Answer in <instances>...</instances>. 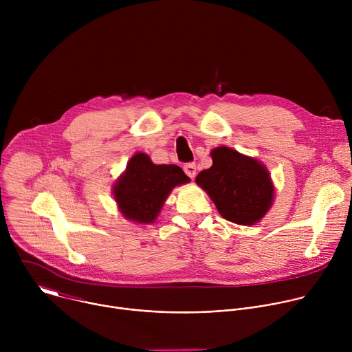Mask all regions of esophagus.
I'll list each match as a JSON object with an SVG mask.
<instances>
[{
    "instance_id": "34e87169",
    "label": "esophagus",
    "mask_w": 352,
    "mask_h": 352,
    "mask_svg": "<svg viewBox=\"0 0 352 352\" xmlns=\"http://www.w3.org/2000/svg\"><path fill=\"white\" fill-rule=\"evenodd\" d=\"M184 170H185V174L189 177V178H195L196 177V164L195 163H188L184 166Z\"/></svg>"
}]
</instances>
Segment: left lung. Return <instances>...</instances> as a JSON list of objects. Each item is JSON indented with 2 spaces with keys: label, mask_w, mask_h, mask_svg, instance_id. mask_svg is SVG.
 Returning <instances> with one entry per match:
<instances>
[{
  "label": "left lung",
  "mask_w": 352,
  "mask_h": 352,
  "mask_svg": "<svg viewBox=\"0 0 352 352\" xmlns=\"http://www.w3.org/2000/svg\"><path fill=\"white\" fill-rule=\"evenodd\" d=\"M210 155L213 164L197 174L196 184L206 190L219 213L241 226H252L263 219L274 199L267 168L226 146L213 148Z\"/></svg>",
  "instance_id": "8db88e82"
}]
</instances>
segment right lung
<instances>
[{"instance_id":"add662e5","label":"right lung","mask_w":352,"mask_h":352,"mask_svg":"<svg viewBox=\"0 0 352 352\" xmlns=\"http://www.w3.org/2000/svg\"><path fill=\"white\" fill-rule=\"evenodd\" d=\"M181 167L153 164L144 153H136L113 186L122 216L139 224L153 223L173 188L189 182Z\"/></svg>"}]
</instances>
